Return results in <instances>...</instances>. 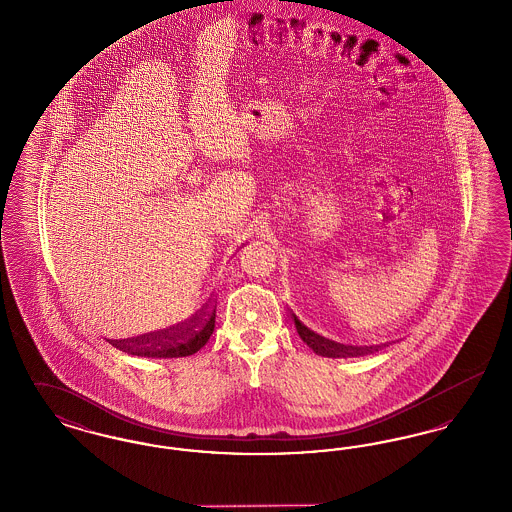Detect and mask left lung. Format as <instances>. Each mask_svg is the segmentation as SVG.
I'll use <instances>...</instances> for the list:
<instances>
[{"instance_id":"left-lung-1","label":"left lung","mask_w":512,"mask_h":512,"mask_svg":"<svg viewBox=\"0 0 512 512\" xmlns=\"http://www.w3.org/2000/svg\"><path fill=\"white\" fill-rule=\"evenodd\" d=\"M293 322H295L299 338L305 341L317 355H322V357H332V359H336V357H357V355H365L370 351H378V347H374V345L372 347H366V345L365 347H359V345H343L338 341L328 340L317 332H313L311 328H307L295 315H293Z\"/></svg>"}]
</instances>
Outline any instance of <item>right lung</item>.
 <instances>
[{"label": "right lung", "instance_id": "obj_1", "mask_svg": "<svg viewBox=\"0 0 512 512\" xmlns=\"http://www.w3.org/2000/svg\"><path fill=\"white\" fill-rule=\"evenodd\" d=\"M215 315H217V301L205 305L199 315L174 324L167 330L144 334L132 340H111L115 347L128 351L138 357H151V359H174V357H188L197 353L215 330Z\"/></svg>", "mask_w": 512, "mask_h": 512}]
</instances>
